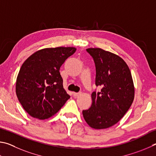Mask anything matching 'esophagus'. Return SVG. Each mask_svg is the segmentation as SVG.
Here are the masks:
<instances>
[{"label": "esophagus", "mask_w": 156, "mask_h": 156, "mask_svg": "<svg viewBox=\"0 0 156 156\" xmlns=\"http://www.w3.org/2000/svg\"><path fill=\"white\" fill-rule=\"evenodd\" d=\"M80 94H81V92H74L73 96L74 97H78V96H80Z\"/></svg>", "instance_id": "esophagus-1"}]
</instances>
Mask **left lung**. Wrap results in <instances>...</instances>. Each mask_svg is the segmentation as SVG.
<instances>
[{"label":"left lung","instance_id":"obj_1","mask_svg":"<svg viewBox=\"0 0 156 156\" xmlns=\"http://www.w3.org/2000/svg\"><path fill=\"white\" fill-rule=\"evenodd\" d=\"M86 51L94 59L97 86L92 93V103L83 116L90 127L101 129L116 124L126 114L134 99V86L127 64L121 57L99 48Z\"/></svg>","mask_w":156,"mask_h":156}]
</instances>
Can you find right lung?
<instances>
[{
    "label": "right lung",
    "instance_id": "obj_1",
    "mask_svg": "<svg viewBox=\"0 0 156 156\" xmlns=\"http://www.w3.org/2000/svg\"><path fill=\"white\" fill-rule=\"evenodd\" d=\"M75 51V47L46 48L24 61L16 80V92L30 116L40 120L50 118L70 99L59 69Z\"/></svg>",
    "mask_w": 156,
    "mask_h": 156
}]
</instances>
